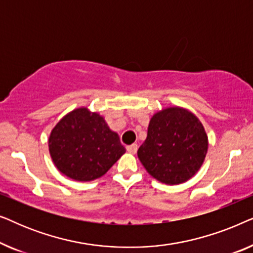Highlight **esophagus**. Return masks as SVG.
I'll return each instance as SVG.
<instances>
[{
	"label": "esophagus",
	"instance_id": "34e87169",
	"mask_svg": "<svg viewBox=\"0 0 253 253\" xmlns=\"http://www.w3.org/2000/svg\"><path fill=\"white\" fill-rule=\"evenodd\" d=\"M138 150V145L137 144H131V145H127L126 146V151L129 152V153H132L134 154Z\"/></svg>",
	"mask_w": 253,
	"mask_h": 253
}]
</instances>
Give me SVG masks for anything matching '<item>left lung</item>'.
I'll return each mask as SVG.
<instances>
[{"label": "left lung", "instance_id": "8db88e82", "mask_svg": "<svg viewBox=\"0 0 253 253\" xmlns=\"http://www.w3.org/2000/svg\"><path fill=\"white\" fill-rule=\"evenodd\" d=\"M209 138L198 117L181 107L152 116L137 154L148 174L168 185L184 183L205 160Z\"/></svg>", "mask_w": 253, "mask_h": 253}]
</instances>
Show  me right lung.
I'll return each instance as SVG.
<instances>
[{
    "mask_svg": "<svg viewBox=\"0 0 253 253\" xmlns=\"http://www.w3.org/2000/svg\"><path fill=\"white\" fill-rule=\"evenodd\" d=\"M48 146L58 170L79 182L101 177L126 153L119 134L85 107L72 110L55 126Z\"/></svg>",
    "mask_w": 253,
    "mask_h": 253,
    "instance_id": "obj_1",
    "label": "right lung"
}]
</instances>
